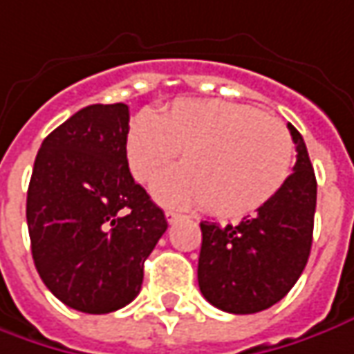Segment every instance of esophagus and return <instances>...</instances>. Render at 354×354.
<instances>
[{"mask_svg": "<svg viewBox=\"0 0 354 354\" xmlns=\"http://www.w3.org/2000/svg\"><path fill=\"white\" fill-rule=\"evenodd\" d=\"M165 217H167L168 223H174V221H178V218H182V215L176 213V211H165Z\"/></svg>", "mask_w": 354, "mask_h": 354, "instance_id": "34e87169", "label": "esophagus"}]
</instances>
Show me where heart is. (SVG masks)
I'll return each instance as SVG.
<instances>
[{
    "mask_svg": "<svg viewBox=\"0 0 354 354\" xmlns=\"http://www.w3.org/2000/svg\"><path fill=\"white\" fill-rule=\"evenodd\" d=\"M182 151V168L153 187L162 205H205L242 218L287 184L295 147L287 127L258 108L227 100H176L157 116L141 112L127 127L126 157L137 182H151Z\"/></svg>",
    "mask_w": 354,
    "mask_h": 354,
    "instance_id": "1",
    "label": "heart"
}]
</instances>
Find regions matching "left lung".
I'll use <instances>...</instances> for the list:
<instances>
[{"label":"left lung","mask_w":354,"mask_h":354,"mask_svg":"<svg viewBox=\"0 0 354 354\" xmlns=\"http://www.w3.org/2000/svg\"><path fill=\"white\" fill-rule=\"evenodd\" d=\"M297 165L287 184L256 217L218 227L203 221L197 263L199 290L215 308L256 314L277 304L306 268L316 213V174L306 143L288 124Z\"/></svg>","instance_id":"8db88e82"}]
</instances>
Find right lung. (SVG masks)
Listing matches in <instances>:
<instances>
[{
    "mask_svg": "<svg viewBox=\"0 0 354 354\" xmlns=\"http://www.w3.org/2000/svg\"><path fill=\"white\" fill-rule=\"evenodd\" d=\"M127 104H91L46 137L26 194L36 271L50 292L85 314L124 308L168 223L126 157Z\"/></svg>",
    "mask_w": 354,
    "mask_h": 354,
    "instance_id": "obj_1",
    "label": "right lung"
}]
</instances>
